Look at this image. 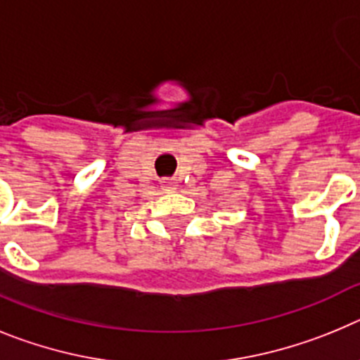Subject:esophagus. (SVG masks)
<instances>
[{
    "label": "esophagus",
    "mask_w": 360,
    "mask_h": 360,
    "mask_svg": "<svg viewBox=\"0 0 360 360\" xmlns=\"http://www.w3.org/2000/svg\"><path fill=\"white\" fill-rule=\"evenodd\" d=\"M161 186H162V190H167V192H172V190L177 188V183L174 179H162L161 181Z\"/></svg>",
    "instance_id": "34e87169"
}]
</instances>
